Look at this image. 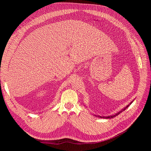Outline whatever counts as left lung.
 I'll return each mask as SVG.
<instances>
[{
	"label": "left lung",
	"instance_id": "obj_1",
	"mask_svg": "<svg viewBox=\"0 0 151 151\" xmlns=\"http://www.w3.org/2000/svg\"><path fill=\"white\" fill-rule=\"evenodd\" d=\"M134 101V100H133V101H131V103H130V104H128L127 106H125L124 108H123L121 111H120L119 112H118L117 113H116L115 115H110V116H99V115H94V116H98V117H99V118H106V119H109V118H113V117H115V116H117V115H119V114H120V113H122V111H123L124 110H125V109H126L128 107H129L132 103H133V101Z\"/></svg>",
	"mask_w": 151,
	"mask_h": 151
}]
</instances>
